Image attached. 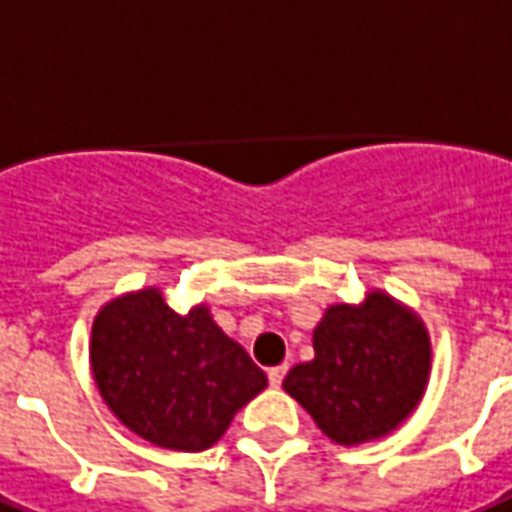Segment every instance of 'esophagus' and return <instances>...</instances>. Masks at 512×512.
Listing matches in <instances>:
<instances>
[{
	"label": "esophagus",
	"mask_w": 512,
	"mask_h": 512,
	"mask_svg": "<svg viewBox=\"0 0 512 512\" xmlns=\"http://www.w3.org/2000/svg\"><path fill=\"white\" fill-rule=\"evenodd\" d=\"M285 374H288V366H275V368H269V384H272V387H280V384H283V379H285Z\"/></svg>",
	"instance_id": "34e87169"
}]
</instances>
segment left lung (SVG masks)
<instances>
[{"mask_svg": "<svg viewBox=\"0 0 512 512\" xmlns=\"http://www.w3.org/2000/svg\"><path fill=\"white\" fill-rule=\"evenodd\" d=\"M312 344L315 360L293 366L283 387L342 446L395 430L425 392V328L384 293H368L360 307H331Z\"/></svg>", "mask_w": 512, "mask_h": 512, "instance_id": "1", "label": "left lung"}]
</instances>
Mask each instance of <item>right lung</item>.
Masks as SVG:
<instances>
[{"label": "right lung", "mask_w": 512, "mask_h": 512, "mask_svg": "<svg viewBox=\"0 0 512 512\" xmlns=\"http://www.w3.org/2000/svg\"><path fill=\"white\" fill-rule=\"evenodd\" d=\"M90 363L106 406L154 446L205 451L267 374L221 331L208 307L178 315L157 288L128 293L98 312Z\"/></svg>", "instance_id": "add662e5"}]
</instances>
